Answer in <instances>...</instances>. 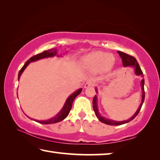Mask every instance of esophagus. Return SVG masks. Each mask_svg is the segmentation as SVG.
Listing matches in <instances>:
<instances>
[{
    "label": "esophagus",
    "instance_id": "1",
    "mask_svg": "<svg viewBox=\"0 0 160 160\" xmlns=\"http://www.w3.org/2000/svg\"><path fill=\"white\" fill-rule=\"evenodd\" d=\"M94 86V82L92 81H88L85 84V88H88L89 87H92Z\"/></svg>",
    "mask_w": 160,
    "mask_h": 160
}]
</instances>
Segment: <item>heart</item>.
Masks as SVG:
<instances>
[{
	"instance_id": "b5f03b06",
	"label": "heart",
	"mask_w": 160,
	"mask_h": 160,
	"mask_svg": "<svg viewBox=\"0 0 160 160\" xmlns=\"http://www.w3.org/2000/svg\"><path fill=\"white\" fill-rule=\"evenodd\" d=\"M114 62V57L111 54L103 52H94L85 58V63L89 66L104 68Z\"/></svg>"
}]
</instances>
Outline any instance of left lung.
I'll return each instance as SVG.
<instances>
[{
  "mask_svg": "<svg viewBox=\"0 0 160 160\" xmlns=\"http://www.w3.org/2000/svg\"><path fill=\"white\" fill-rule=\"evenodd\" d=\"M118 53L120 55V57L122 58V64L124 66H132V67L134 68L135 69V73L137 75H141L142 77L143 76V72H142L141 69L139 66V64L137 61L135 59L134 57L131 56V55L127 54L124 52H120V51H118ZM144 83L145 81L144 79H142L141 80V88H142V100H141V103L140 104V106L138 107V110H136V112H135V114L133 115L132 118H129V120H124V121H121V122H118V121H115V120H109V119L105 118L101 116V115L98 112V107H97V96L95 95V97L93 98V108H94L95 115L97 116V118L101 121V122H103L104 124H108V125H121V124H126L129 122L132 121L133 119H134L136 118V116L138 114V112H140V110L142 107V105H143V101L145 99V92H144ZM96 92H97V89H96Z\"/></svg>",
  "mask_w": 160,
  "mask_h": 160,
  "instance_id": "left-lung-1",
  "label": "left lung"
}]
</instances>
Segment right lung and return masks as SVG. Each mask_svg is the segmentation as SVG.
<instances>
[{
  "instance_id": "add662e5",
  "label": "right lung",
  "mask_w": 160,
  "mask_h": 160,
  "mask_svg": "<svg viewBox=\"0 0 160 160\" xmlns=\"http://www.w3.org/2000/svg\"><path fill=\"white\" fill-rule=\"evenodd\" d=\"M57 50H58L57 49H55V48L50 49V50L44 51V52H42V53L36 54V55H35V56L30 58V59L25 63V64L23 66V67L21 68V70L19 71V74H18V80H19L20 76H21V75L23 72V71L25 70V68L27 67V66L31 62H36V61H38L39 59H44V58L54 57V56H55V55H57ZM57 57H59V55H57ZM82 89H79L78 90H77V91H75L74 93H72L71 95L69 96L67 99H66V103L64 104V106H63V107L62 108V109L60 110L59 112L58 113V114L55 116V117L52 118L51 119H49V120H35L38 123H41V124H54V123L59 122H61L63 120H64V119L68 115L69 112H70V110L72 108V102H73L75 98L78 95H79L80 94V92H82ZM31 120H33V119H31Z\"/></svg>"
}]
</instances>
